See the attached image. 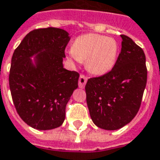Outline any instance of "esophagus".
Listing matches in <instances>:
<instances>
[{
	"instance_id": "1",
	"label": "esophagus",
	"mask_w": 160,
	"mask_h": 160,
	"mask_svg": "<svg viewBox=\"0 0 160 160\" xmlns=\"http://www.w3.org/2000/svg\"><path fill=\"white\" fill-rule=\"evenodd\" d=\"M87 80H88V78L84 75H80L79 79H78V86H79V88H81V89L84 88L87 82Z\"/></svg>"
}]
</instances>
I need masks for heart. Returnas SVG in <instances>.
<instances>
[{
    "mask_svg": "<svg viewBox=\"0 0 160 160\" xmlns=\"http://www.w3.org/2000/svg\"><path fill=\"white\" fill-rule=\"evenodd\" d=\"M118 51V45L113 38L98 34H85L75 39L69 57L74 61H86V69L100 76L114 67Z\"/></svg>",
    "mask_w": 160,
    "mask_h": 160,
    "instance_id": "obj_1",
    "label": "heart"
}]
</instances>
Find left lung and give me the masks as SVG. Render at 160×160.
Returning <instances> with one entry per match:
<instances>
[{
    "mask_svg": "<svg viewBox=\"0 0 160 160\" xmlns=\"http://www.w3.org/2000/svg\"><path fill=\"white\" fill-rule=\"evenodd\" d=\"M122 48L112 69L85 85L86 102L93 123L103 130L124 127L137 115L146 81L143 49L122 35Z\"/></svg>",
    "mask_w": 160,
    "mask_h": 160,
    "instance_id": "obj_1",
    "label": "left lung"
}]
</instances>
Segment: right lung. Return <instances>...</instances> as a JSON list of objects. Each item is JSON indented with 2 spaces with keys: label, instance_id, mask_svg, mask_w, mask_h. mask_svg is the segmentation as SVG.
Masks as SVG:
<instances>
[{
  "label": "right lung",
  "instance_id": "add662e5",
  "mask_svg": "<svg viewBox=\"0 0 160 160\" xmlns=\"http://www.w3.org/2000/svg\"><path fill=\"white\" fill-rule=\"evenodd\" d=\"M69 33L57 28L30 31L11 60L9 88L21 118L41 131L61 126L79 74L63 68ZM35 59L32 60V57Z\"/></svg>",
  "mask_w": 160,
  "mask_h": 160
}]
</instances>
